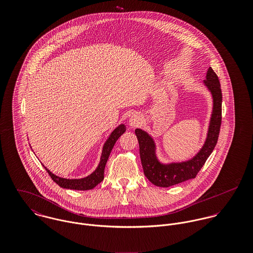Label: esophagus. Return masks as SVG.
<instances>
[{
  "label": "esophagus",
  "instance_id": "1",
  "mask_svg": "<svg viewBox=\"0 0 253 253\" xmlns=\"http://www.w3.org/2000/svg\"><path fill=\"white\" fill-rule=\"evenodd\" d=\"M141 122H142V116L140 114L136 113V114H133L130 117L128 124H129V126L136 127V126H138L141 124Z\"/></svg>",
  "mask_w": 253,
  "mask_h": 253
}]
</instances>
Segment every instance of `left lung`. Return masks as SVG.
Here are the masks:
<instances>
[{"instance_id":"obj_1","label":"left lung","mask_w":253,"mask_h":253,"mask_svg":"<svg viewBox=\"0 0 253 253\" xmlns=\"http://www.w3.org/2000/svg\"><path fill=\"white\" fill-rule=\"evenodd\" d=\"M204 83L212 94L213 111L207 140L193 159L183 163L161 164L156 156V146L153 138L144 130L135 129L145 176L156 186L169 187L195 178L216 146L222 120V91L219 79L211 67L209 68L207 80Z\"/></svg>"}]
</instances>
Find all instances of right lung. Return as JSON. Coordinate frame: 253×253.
<instances>
[{
    "instance_id": "obj_1",
    "label": "right lung",
    "mask_w": 253,
    "mask_h": 253,
    "mask_svg": "<svg viewBox=\"0 0 253 253\" xmlns=\"http://www.w3.org/2000/svg\"><path fill=\"white\" fill-rule=\"evenodd\" d=\"M126 130V126L125 125H120L111 133V135L109 136L107 141L105 142V144L103 146V151H102L100 163H99L97 169L90 175H88V176H86L84 178H82V179H66V178H61V177H58V176L54 175L53 173H51L45 167H44V169L47 171V173L49 174V176L51 177V179L54 181L57 185L62 187V188L72 189V190H80V191H85V190L93 189L96 185H98L101 181L104 179V169H105L106 163L108 161L110 153H111L114 145L116 143V141L119 139V137Z\"/></svg>"
}]
</instances>
